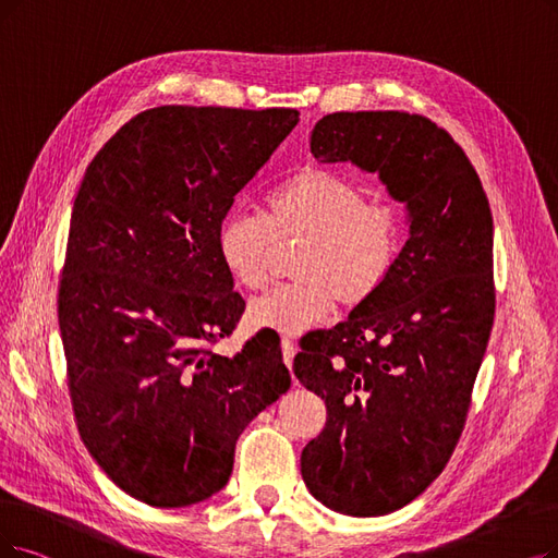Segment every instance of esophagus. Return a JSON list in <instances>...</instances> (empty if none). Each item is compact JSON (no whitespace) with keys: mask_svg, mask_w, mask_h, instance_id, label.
<instances>
[{"mask_svg":"<svg viewBox=\"0 0 558 558\" xmlns=\"http://www.w3.org/2000/svg\"><path fill=\"white\" fill-rule=\"evenodd\" d=\"M281 352H283V362L286 366L291 368L293 366V356H295V343L288 339V337H281Z\"/></svg>","mask_w":558,"mask_h":558,"instance_id":"1","label":"esophagus"}]
</instances>
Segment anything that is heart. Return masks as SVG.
Wrapping results in <instances>:
<instances>
[{"instance_id": "1", "label": "heart", "mask_w": 558, "mask_h": 558, "mask_svg": "<svg viewBox=\"0 0 558 558\" xmlns=\"http://www.w3.org/2000/svg\"><path fill=\"white\" fill-rule=\"evenodd\" d=\"M403 240V217L393 204L368 202L354 183L308 171L267 194L260 215L233 210L221 219L217 254L238 288L258 291L277 244H300L291 260L295 281L250 304L252 325L295 333L323 323L333 302L371 300L391 277Z\"/></svg>"}]
</instances>
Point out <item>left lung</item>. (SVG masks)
Returning a JSON list of instances; mask_svg holds the SVG:
<instances>
[{"mask_svg":"<svg viewBox=\"0 0 558 558\" xmlns=\"http://www.w3.org/2000/svg\"><path fill=\"white\" fill-rule=\"evenodd\" d=\"M311 153L377 171L410 210L385 286L306 337L293 364L327 408L302 451L308 493L345 515H387L441 474L462 435L495 323L493 213L464 150L421 114L333 111Z\"/></svg>","mask_w":558,"mask_h":558,"instance_id":"1","label":"left lung"}]
</instances>
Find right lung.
I'll return each mask as SVG.
<instances>
[{"label": "right lung", "instance_id": "1", "mask_svg": "<svg viewBox=\"0 0 558 558\" xmlns=\"http://www.w3.org/2000/svg\"><path fill=\"white\" fill-rule=\"evenodd\" d=\"M298 121L288 107H153L86 167L57 298L65 375L84 447L148 506L219 493L240 433L291 387L275 331L233 356L213 345L244 311L219 225Z\"/></svg>", "mask_w": 558, "mask_h": 558}]
</instances>
